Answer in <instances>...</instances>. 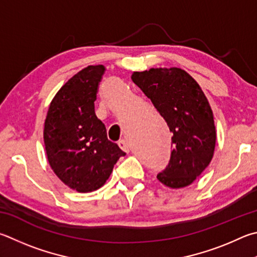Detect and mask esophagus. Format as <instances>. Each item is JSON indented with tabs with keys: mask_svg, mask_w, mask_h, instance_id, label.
Masks as SVG:
<instances>
[{
	"mask_svg": "<svg viewBox=\"0 0 257 257\" xmlns=\"http://www.w3.org/2000/svg\"><path fill=\"white\" fill-rule=\"evenodd\" d=\"M118 145H119V147H120L121 149H122L123 152L129 153V145H128L127 141H124V139H122V141H120V142L118 143Z\"/></svg>",
	"mask_w": 257,
	"mask_h": 257,
	"instance_id": "34e87169",
	"label": "esophagus"
}]
</instances>
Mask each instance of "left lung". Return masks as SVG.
Here are the masks:
<instances>
[{"instance_id":"8db88e82","label":"left lung","mask_w":257,"mask_h":257,"mask_svg":"<svg viewBox=\"0 0 257 257\" xmlns=\"http://www.w3.org/2000/svg\"><path fill=\"white\" fill-rule=\"evenodd\" d=\"M132 80L173 134L169 166L157 180L170 189L189 186L207 169L216 147V125L207 96L198 82L179 67L134 72Z\"/></svg>"}]
</instances>
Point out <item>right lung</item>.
Returning a JSON list of instances; mask_svg holds the SVG:
<instances>
[{"mask_svg": "<svg viewBox=\"0 0 257 257\" xmlns=\"http://www.w3.org/2000/svg\"><path fill=\"white\" fill-rule=\"evenodd\" d=\"M104 65L81 69L51 100L44 127L46 155L51 170L69 189L81 193L103 186L125 154L106 137L94 101Z\"/></svg>", "mask_w": 257, "mask_h": 257, "instance_id": "1", "label": "right lung"}]
</instances>
